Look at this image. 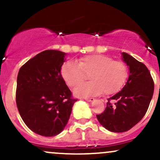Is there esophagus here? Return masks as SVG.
<instances>
[{
    "label": "esophagus",
    "mask_w": 160,
    "mask_h": 160,
    "mask_svg": "<svg viewBox=\"0 0 160 160\" xmlns=\"http://www.w3.org/2000/svg\"><path fill=\"white\" fill-rule=\"evenodd\" d=\"M86 101H87V102H93V101L95 100L94 98H84Z\"/></svg>",
    "instance_id": "esophagus-1"
}]
</instances>
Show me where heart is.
<instances>
[{
  "instance_id": "obj_1",
  "label": "heart",
  "mask_w": 160,
  "mask_h": 160,
  "mask_svg": "<svg viewBox=\"0 0 160 160\" xmlns=\"http://www.w3.org/2000/svg\"><path fill=\"white\" fill-rule=\"evenodd\" d=\"M61 75L70 87L83 82L89 76L91 82L74 89L79 96H91L102 93L113 95L123 87L128 78V68L122 61L104 55H89L74 62L68 61L61 68Z\"/></svg>"
}]
</instances>
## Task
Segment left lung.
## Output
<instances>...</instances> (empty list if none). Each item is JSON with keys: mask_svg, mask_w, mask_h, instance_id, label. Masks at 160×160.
Here are the masks:
<instances>
[{"mask_svg": "<svg viewBox=\"0 0 160 160\" xmlns=\"http://www.w3.org/2000/svg\"><path fill=\"white\" fill-rule=\"evenodd\" d=\"M122 55L129 67L127 82L122 90L108 99L103 113L96 115L99 122L113 132L128 131L144 117L154 91L153 80L147 66L127 53Z\"/></svg>", "mask_w": 160, "mask_h": 160, "instance_id": "8db88e82", "label": "left lung"}]
</instances>
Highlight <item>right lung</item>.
I'll return each instance as SVG.
<instances>
[{"instance_id": "add662e5", "label": "right lung", "mask_w": 160, "mask_h": 160, "mask_svg": "<svg viewBox=\"0 0 160 160\" xmlns=\"http://www.w3.org/2000/svg\"><path fill=\"white\" fill-rule=\"evenodd\" d=\"M65 56L58 50L43 51L24 64L18 74V111L28 127L42 136L61 132L78 101L61 75Z\"/></svg>"}]
</instances>
